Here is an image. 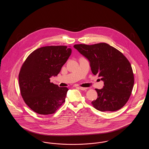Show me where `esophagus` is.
<instances>
[{"label": "esophagus", "mask_w": 149, "mask_h": 149, "mask_svg": "<svg viewBox=\"0 0 149 149\" xmlns=\"http://www.w3.org/2000/svg\"><path fill=\"white\" fill-rule=\"evenodd\" d=\"M79 88L81 91H86L87 89V88H83V87H79Z\"/></svg>", "instance_id": "1"}]
</instances>
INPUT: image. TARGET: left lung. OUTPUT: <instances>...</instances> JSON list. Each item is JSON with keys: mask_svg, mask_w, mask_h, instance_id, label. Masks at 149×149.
Instances as JSON below:
<instances>
[{"mask_svg": "<svg viewBox=\"0 0 149 149\" xmlns=\"http://www.w3.org/2000/svg\"><path fill=\"white\" fill-rule=\"evenodd\" d=\"M74 48L90 62L94 75L104 81L103 88L95 89L98 98L92 104L101 112L116 111L127 102L134 84V76L127 58L106 43L77 44Z\"/></svg>", "mask_w": 149, "mask_h": 149, "instance_id": "8db88e82", "label": "left lung"}]
</instances>
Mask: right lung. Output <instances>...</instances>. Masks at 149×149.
I'll return each instance as SVG.
<instances>
[{"label":"right lung","mask_w":149,"mask_h":149,"mask_svg":"<svg viewBox=\"0 0 149 149\" xmlns=\"http://www.w3.org/2000/svg\"><path fill=\"white\" fill-rule=\"evenodd\" d=\"M71 53L66 46H49L33 51L24 61L19 73V85L25 103L35 112L55 113L65 101L66 87L50 82L57 76Z\"/></svg>","instance_id":"1"}]
</instances>
